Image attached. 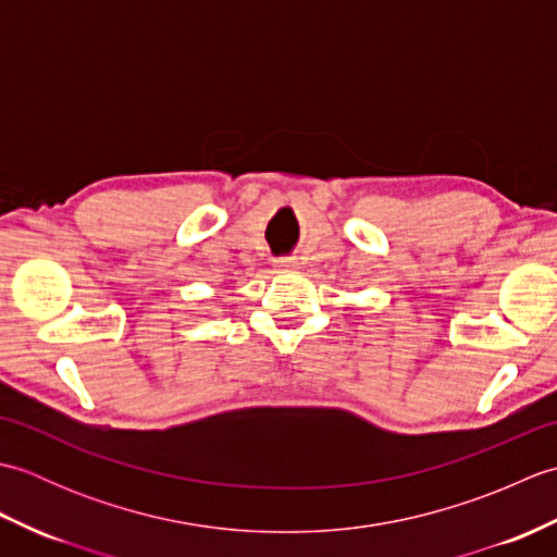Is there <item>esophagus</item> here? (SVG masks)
Here are the masks:
<instances>
[{
	"label": "esophagus",
	"mask_w": 557,
	"mask_h": 557,
	"mask_svg": "<svg viewBox=\"0 0 557 557\" xmlns=\"http://www.w3.org/2000/svg\"><path fill=\"white\" fill-rule=\"evenodd\" d=\"M275 268L280 272H294V270L299 268V263H297V258H277L275 260Z\"/></svg>",
	"instance_id": "esophagus-1"
}]
</instances>
